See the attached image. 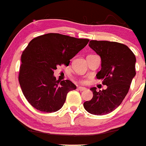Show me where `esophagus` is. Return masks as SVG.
<instances>
[{"label":"esophagus","mask_w":146,"mask_h":146,"mask_svg":"<svg viewBox=\"0 0 146 146\" xmlns=\"http://www.w3.org/2000/svg\"><path fill=\"white\" fill-rule=\"evenodd\" d=\"M77 89H78V90H79V91H86V88H85V87H78V88H77Z\"/></svg>","instance_id":"1"}]
</instances>
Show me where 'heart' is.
<instances>
[{"label": "heart", "mask_w": 146, "mask_h": 146, "mask_svg": "<svg viewBox=\"0 0 146 146\" xmlns=\"http://www.w3.org/2000/svg\"><path fill=\"white\" fill-rule=\"evenodd\" d=\"M81 82H84V81H81Z\"/></svg>", "instance_id": "heart-1"}]
</instances>
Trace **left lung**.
<instances>
[{
  "mask_svg": "<svg viewBox=\"0 0 146 146\" xmlns=\"http://www.w3.org/2000/svg\"><path fill=\"white\" fill-rule=\"evenodd\" d=\"M89 47L101 57L102 68L96 78L108 88L99 91L91 88L93 98L83 106L91 114L103 115L116 109L129 92L136 74V58L126 45L118 42L91 40Z\"/></svg>",
  "mask_w": 146,
  "mask_h": 146,
  "instance_id": "8db88e82",
  "label": "left lung"
}]
</instances>
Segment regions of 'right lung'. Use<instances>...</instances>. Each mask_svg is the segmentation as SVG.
Returning a JSON list of instances; mask_svg holds the SVG:
<instances>
[{"label":"right lung","mask_w":146,"mask_h":146,"mask_svg":"<svg viewBox=\"0 0 146 146\" xmlns=\"http://www.w3.org/2000/svg\"><path fill=\"white\" fill-rule=\"evenodd\" d=\"M60 33H47L29 42L21 55L19 82L23 95L31 106L44 113L56 112L63 107L67 94L77 88L70 80H56L58 66H68L88 43Z\"/></svg>","instance_id":"1"}]
</instances>
